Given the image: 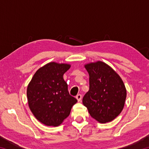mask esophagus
Listing matches in <instances>:
<instances>
[{
    "label": "esophagus",
    "instance_id": "obj_1",
    "mask_svg": "<svg viewBox=\"0 0 149 149\" xmlns=\"http://www.w3.org/2000/svg\"><path fill=\"white\" fill-rule=\"evenodd\" d=\"M75 98H76V99H77V101H78V102H79V101H81V100L82 96H81V95H80V94H78V95H77L76 97H75Z\"/></svg>",
    "mask_w": 149,
    "mask_h": 149
}]
</instances>
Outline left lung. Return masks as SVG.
Segmentation results:
<instances>
[{
  "label": "left lung",
  "instance_id": "left-lung-1",
  "mask_svg": "<svg viewBox=\"0 0 149 149\" xmlns=\"http://www.w3.org/2000/svg\"><path fill=\"white\" fill-rule=\"evenodd\" d=\"M85 68L89 75V90L83 98V104L99 122H111L124 107L125 85L120 75L104 62H91Z\"/></svg>",
  "mask_w": 149,
  "mask_h": 149
}]
</instances>
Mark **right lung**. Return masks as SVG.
Returning <instances> with one entry per match:
<instances>
[{
  "mask_svg": "<svg viewBox=\"0 0 149 149\" xmlns=\"http://www.w3.org/2000/svg\"><path fill=\"white\" fill-rule=\"evenodd\" d=\"M70 67L68 64L48 63L35 72L27 86L29 107L37 120L45 125L61 124L77 102L69 94L63 78Z\"/></svg>",
  "mask_w": 149,
  "mask_h": 149,
  "instance_id": "right-lung-1",
  "label": "right lung"
}]
</instances>
